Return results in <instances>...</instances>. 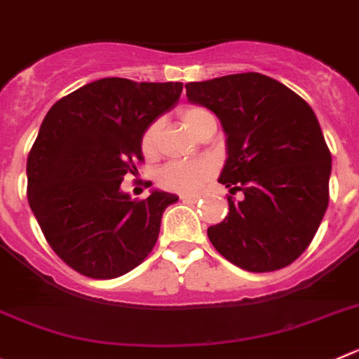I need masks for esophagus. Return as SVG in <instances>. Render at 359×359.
I'll return each mask as SVG.
<instances>
[{
    "label": "esophagus",
    "instance_id": "34e87169",
    "mask_svg": "<svg viewBox=\"0 0 359 359\" xmlns=\"http://www.w3.org/2000/svg\"><path fill=\"white\" fill-rule=\"evenodd\" d=\"M199 197L201 196H197V194H182V196H180V199H182L183 203H196V201H199Z\"/></svg>",
    "mask_w": 359,
    "mask_h": 359
}]
</instances>
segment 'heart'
<instances>
[{"mask_svg":"<svg viewBox=\"0 0 359 359\" xmlns=\"http://www.w3.org/2000/svg\"><path fill=\"white\" fill-rule=\"evenodd\" d=\"M210 114L208 110L201 107H189L182 111V119L185 126L189 128L192 133H196V128L199 121ZM158 130H160V123H153L142 135L140 140V147L146 156L156 151V139ZM213 176V165L208 160H182V162H170L158 172V183L165 190H172V192H199L203 189L210 177Z\"/></svg>","mask_w":359,"mask_h":359,"instance_id":"heart-1","label":"heart"}]
</instances>
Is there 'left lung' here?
I'll list each match as a JSON object with an SVG mask.
<instances>
[{
	"mask_svg": "<svg viewBox=\"0 0 359 359\" xmlns=\"http://www.w3.org/2000/svg\"><path fill=\"white\" fill-rule=\"evenodd\" d=\"M190 103L219 117L228 158L219 183L229 213L208 238L249 272L287 267L306 251L330 203L331 153L310 104L287 85L242 72L185 85Z\"/></svg>",
	"mask_w": 359,
	"mask_h": 359,
	"instance_id": "1",
	"label": "left lung"
}]
</instances>
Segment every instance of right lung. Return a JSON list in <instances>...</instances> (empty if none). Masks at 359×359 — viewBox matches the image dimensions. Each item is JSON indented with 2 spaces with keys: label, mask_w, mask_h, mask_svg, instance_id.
Wrapping results in <instances>:
<instances>
[{
  "label": "right lung",
  "mask_w": 359,
  "mask_h": 359,
  "mask_svg": "<svg viewBox=\"0 0 359 359\" xmlns=\"http://www.w3.org/2000/svg\"><path fill=\"white\" fill-rule=\"evenodd\" d=\"M183 83L103 78L49 108L28 154V203L51 249L80 274L111 279L146 259L177 196L121 190L142 162V135L176 107Z\"/></svg>",
  "instance_id": "1"
}]
</instances>
